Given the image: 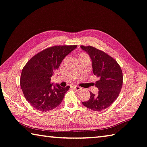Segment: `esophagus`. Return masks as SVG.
I'll return each mask as SVG.
<instances>
[{"label":"esophagus","mask_w":147,"mask_h":147,"mask_svg":"<svg viewBox=\"0 0 147 147\" xmlns=\"http://www.w3.org/2000/svg\"><path fill=\"white\" fill-rule=\"evenodd\" d=\"M73 88L74 89L76 90V91H80V90H81V89L82 88L80 87V86H73Z\"/></svg>","instance_id":"34e87169"}]
</instances>
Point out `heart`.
Listing matches in <instances>:
<instances>
[{"label":"heart","instance_id":"1","mask_svg":"<svg viewBox=\"0 0 147 147\" xmlns=\"http://www.w3.org/2000/svg\"><path fill=\"white\" fill-rule=\"evenodd\" d=\"M87 56L86 54H84V53H81L79 54V57H81V56Z\"/></svg>","mask_w":147,"mask_h":147}]
</instances>
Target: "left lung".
<instances>
[{"mask_svg":"<svg viewBox=\"0 0 147 147\" xmlns=\"http://www.w3.org/2000/svg\"><path fill=\"white\" fill-rule=\"evenodd\" d=\"M81 47L92 61L93 74L98 78L95 86L99 90L96 94L90 91V99L82 103L94 111H101L118 98L123 85L122 71L117 61L105 52L92 46L81 45Z\"/></svg>","mask_w":147,"mask_h":147,"instance_id":"1","label":"left lung"}]
</instances>
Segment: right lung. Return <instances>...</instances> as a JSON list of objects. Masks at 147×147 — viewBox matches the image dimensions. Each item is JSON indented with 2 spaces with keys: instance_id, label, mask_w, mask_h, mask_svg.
I'll return each instance as SVG.
<instances>
[{
  "instance_id": "right-lung-1",
  "label": "right lung",
  "mask_w": 147,
  "mask_h": 147,
  "mask_svg": "<svg viewBox=\"0 0 147 147\" xmlns=\"http://www.w3.org/2000/svg\"><path fill=\"white\" fill-rule=\"evenodd\" d=\"M77 45H56L38 52L22 69L20 86L25 98L33 108L49 111L61 103L70 86L52 85L51 77L63 59Z\"/></svg>"
}]
</instances>
